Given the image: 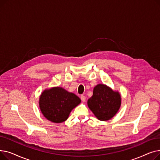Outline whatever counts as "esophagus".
Listing matches in <instances>:
<instances>
[{
    "mask_svg": "<svg viewBox=\"0 0 160 160\" xmlns=\"http://www.w3.org/2000/svg\"><path fill=\"white\" fill-rule=\"evenodd\" d=\"M80 98H81L82 102H85V100H86V97H85L84 95H82L80 96Z\"/></svg>",
    "mask_w": 160,
    "mask_h": 160,
    "instance_id": "1",
    "label": "esophagus"
}]
</instances>
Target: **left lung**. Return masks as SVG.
<instances>
[{
  "instance_id": "8db88e82",
  "label": "left lung",
  "mask_w": 160,
  "mask_h": 160,
  "mask_svg": "<svg viewBox=\"0 0 160 160\" xmlns=\"http://www.w3.org/2000/svg\"><path fill=\"white\" fill-rule=\"evenodd\" d=\"M121 98L118 92L104 84H98L93 89V96L88 100L90 110L100 121H108L118 112Z\"/></svg>"
}]
</instances>
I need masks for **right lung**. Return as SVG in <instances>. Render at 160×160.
<instances>
[{"instance_id": "right-lung-1", "label": "right lung", "mask_w": 160, "mask_h": 160, "mask_svg": "<svg viewBox=\"0 0 160 160\" xmlns=\"http://www.w3.org/2000/svg\"><path fill=\"white\" fill-rule=\"evenodd\" d=\"M80 102V98L75 94L58 87L45 90L39 101L44 117L56 123L66 121L71 110Z\"/></svg>"}]
</instances>
